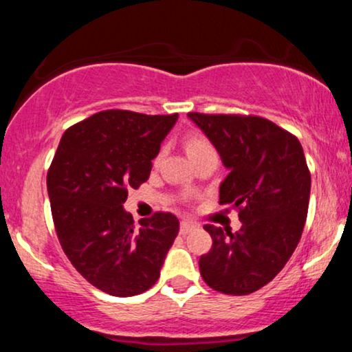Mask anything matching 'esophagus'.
I'll return each mask as SVG.
<instances>
[{
  "instance_id": "obj_1",
  "label": "esophagus",
  "mask_w": 352,
  "mask_h": 352,
  "mask_svg": "<svg viewBox=\"0 0 352 352\" xmlns=\"http://www.w3.org/2000/svg\"><path fill=\"white\" fill-rule=\"evenodd\" d=\"M197 225L193 223V221H188V220H182L180 221V233L182 235H187V233L192 232L193 228H195Z\"/></svg>"
}]
</instances>
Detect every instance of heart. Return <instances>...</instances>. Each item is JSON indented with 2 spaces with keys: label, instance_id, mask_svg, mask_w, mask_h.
Segmentation results:
<instances>
[{
  "label": "heart",
  "instance_id": "b5f03b06",
  "mask_svg": "<svg viewBox=\"0 0 352 352\" xmlns=\"http://www.w3.org/2000/svg\"><path fill=\"white\" fill-rule=\"evenodd\" d=\"M184 145L190 159H193V157L200 155L204 152L213 151L212 144L208 142L207 137H204L201 134H188L184 139Z\"/></svg>",
  "mask_w": 352,
  "mask_h": 352
}]
</instances>
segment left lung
<instances>
[{
  "label": "left lung",
  "mask_w": 352,
  "mask_h": 352,
  "mask_svg": "<svg viewBox=\"0 0 352 352\" xmlns=\"http://www.w3.org/2000/svg\"><path fill=\"white\" fill-rule=\"evenodd\" d=\"M230 173L220 204L238 212L236 233L205 225L213 245L200 256L210 288L243 296L263 288L288 263L308 217L311 173L296 135L260 116L188 112Z\"/></svg>",
  "instance_id": "left-lung-1"
}]
</instances>
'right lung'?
I'll use <instances>...</instances> for the list:
<instances>
[{
	"label": "right lung",
	"mask_w": 352,
	"mask_h": 352,
	"mask_svg": "<svg viewBox=\"0 0 352 352\" xmlns=\"http://www.w3.org/2000/svg\"><path fill=\"white\" fill-rule=\"evenodd\" d=\"M177 117L124 109L92 114L64 132L47 170L52 221L64 253L92 286L112 296L152 288L179 233L170 212H155L135 228L122 208L129 190L147 182Z\"/></svg>",
	"instance_id": "1"
}]
</instances>
